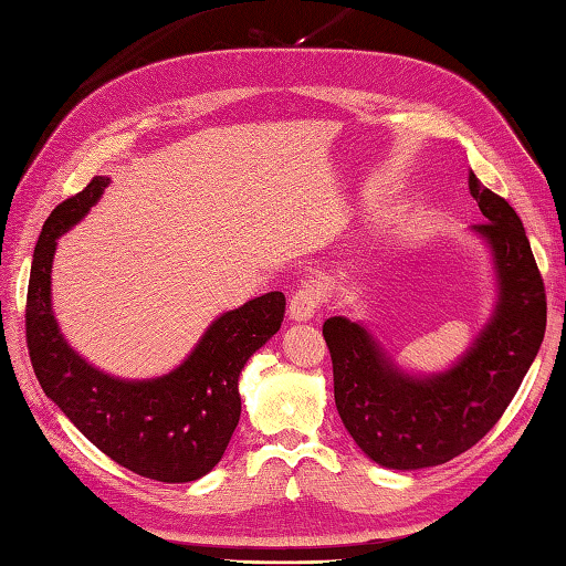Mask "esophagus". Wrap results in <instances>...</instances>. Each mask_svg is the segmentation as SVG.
<instances>
[{"instance_id":"obj_1","label":"esophagus","mask_w":566,"mask_h":566,"mask_svg":"<svg viewBox=\"0 0 566 566\" xmlns=\"http://www.w3.org/2000/svg\"><path fill=\"white\" fill-rule=\"evenodd\" d=\"M325 303V293H322V285L317 283H303L297 291L291 295V303H287V315L295 322L313 319L317 310Z\"/></svg>"}]
</instances>
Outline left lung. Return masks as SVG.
Listing matches in <instances>:
<instances>
[{
  "label": "left lung",
  "mask_w": 566,
  "mask_h": 566,
  "mask_svg": "<svg viewBox=\"0 0 566 566\" xmlns=\"http://www.w3.org/2000/svg\"><path fill=\"white\" fill-rule=\"evenodd\" d=\"M469 192L486 217L474 229L493 249L501 297L464 359L442 376L410 378L356 322L329 317L322 327L339 418L380 467H437L474 447L511 406L545 337V283L521 217L474 170Z\"/></svg>",
  "instance_id": "obj_1"
}]
</instances>
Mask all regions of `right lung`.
<instances>
[{
  "mask_svg": "<svg viewBox=\"0 0 566 566\" xmlns=\"http://www.w3.org/2000/svg\"><path fill=\"white\" fill-rule=\"evenodd\" d=\"M109 178H92L45 219L27 293V347L43 394L99 452L138 476L186 483L205 476L232 440L249 356L281 329L285 295L273 291L214 319L188 361L154 380H119L67 347L51 313L55 239L99 200Z\"/></svg>",
  "mask_w": 566,
  "mask_h": 566,
  "instance_id": "add662e5",
  "label": "right lung"
}]
</instances>
